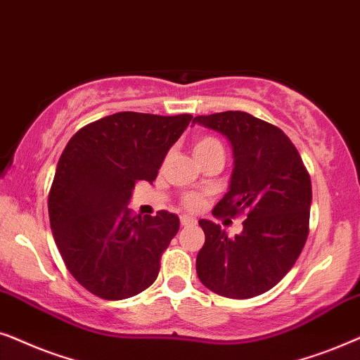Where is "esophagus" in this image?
I'll return each instance as SVG.
<instances>
[{
  "instance_id": "esophagus-1",
  "label": "esophagus",
  "mask_w": 360,
  "mask_h": 360,
  "mask_svg": "<svg viewBox=\"0 0 360 360\" xmlns=\"http://www.w3.org/2000/svg\"><path fill=\"white\" fill-rule=\"evenodd\" d=\"M195 220L193 217H188V215H181V225L183 227H189V225H194Z\"/></svg>"
}]
</instances>
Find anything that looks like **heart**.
Listing matches in <instances>:
<instances>
[{
  "label": "heart",
  "mask_w": 360,
  "mask_h": 360,
  "mask_svg": "<svg viewBox=\"0 0 360 360\" xmlns=\"http://www.w3.org/2000/svg\"><path fill=\"white\" fill-rule=\"evenodd\" d=\"M215 150H224V148H222V145H220V141L217 140V138H214V136H200L194 143V156L195 158L204 156V155H207V153L215 151ZM183 202H184L186 207L194 210V209L199 207L202 200H200L198 195L188 194L184 198Z\"/></svg>",
  "instance_id": "obj_1"
}]
</instances>
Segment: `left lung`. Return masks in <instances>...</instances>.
I'll use <instances>...</instances> for the list:
<instances>
[{"instance_id":"1","label":"left lung","mask_w":360,"mask_h":360,"mask_svg":"<svg viewBox=\"0 0 360 360\" xmlns=\"http://www.w3.org/2000/svg\"><path fill=\"white\" fill-rule=\"evenodd\" d=\"M193 123L222 133L233 151L230 188L212 214L245 217L232 238L219 224L199 220L205 243L195 260L198 276L225 298H253L280 283L303 250L313 199L309 174L290 138L250 113L199 115Z\"/></svg>"}]
</instances>
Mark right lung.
<instances>
[{
  "mask_svg": "<svg viewBox=\"0 0 360 360\" xmlns=\"http://www.w3.org/2000/svg\"><path fill=\"white\" fill-rule=\"evenodd\" d=\"M191 120L113 113L80 128L62 151L47 200L52 236L67 270L98 298H131L155 283L179 219L133 215L127 205L138 181L156 179Z\"/></svg>",
  "mask_w": 360,
  "mask_h": 360,
  "instance_id": "right-lung-1",
  "label": "right lung"
}]
</instances>
